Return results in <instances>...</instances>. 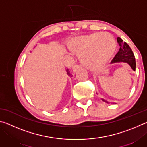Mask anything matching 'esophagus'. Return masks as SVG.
Listing matches in <instances>:
<instances>
[{
	"mask_svg": "<svg viewBox=\"0 0 147 147\" xmlns=\"http://www.w3.org/2000/svg\"><path fill=\"white\" fill-rule=\"evenodd\" d=\"M81 69V66L79 65H78V64H76L73 67V70L74 72H76L77 70H78V69Z\"/></svg>",
	"mask_w": 147,
	"mask_h": 147,
	"instance_id": "1",
	"label": "esophagus"
}]
</instances>
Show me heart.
I'll return each instance as SVG.
<instances>
[{"mask_svg": "<svg viewBox=\"0 0 147 147\" xmlns=\"http://www.w3.org/2000/svg\"><path fill=\"white\" fill-rule=\"evenodd\" d=\"M71 52L80 54V60L86 68L98 70L109 61L115 53L117 43L109 33H94L75 37L67 43Z\"/></svg>", "mask_w": 147, "mask_h": 147, "instance_id": "heart-1", "label": "heart"}]
</instances>
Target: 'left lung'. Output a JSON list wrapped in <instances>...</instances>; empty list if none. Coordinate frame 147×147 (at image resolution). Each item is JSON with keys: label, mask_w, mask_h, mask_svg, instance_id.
I'll use <instances>...</instances> for the list:
<instances>
[{"label": "left lung", "mask_w": 147, "mask_h": 147, "mask_svg": "<svg viewBox=\"0 0 147 147\" xmlns=\"http://www.w3.org/2000/svg\"><path fill=\"white\" fill-rule=\"evenodd\" d=\"M117 43L120 48H119V52L116 54V55L111 61V63L124 62V63H127L133 69V71H136L135 56H134V54L130 46L119 37L117 38ZM102 100L105 102L106 103H108V101L103 98Z\"/></svg>", "instance_id": "obj_1"}]
</instances>
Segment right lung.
I'll use <instances>...</instances> for the list:
<instances>
[{
    "instance_id": "obj_1",
    "label": "right lung",
    "mask_w": 147,
    "mask_h": 147,
    "mask_svg": "<svg viewBox=\"0 0 147 147\" xmlns=\"http://www.w3.org/2000/svg\"><path fill=\"white\" fill-rule=\"evenodd\" d=\"M66 71H67V74L69 76H71H71H72V75H71V74L70 73V71H69V69H67Z\"/></svg>"
}]
</instances>
